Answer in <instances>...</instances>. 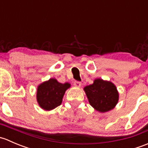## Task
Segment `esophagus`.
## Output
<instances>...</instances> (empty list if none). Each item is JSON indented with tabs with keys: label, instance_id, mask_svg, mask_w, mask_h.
Here are the masks:
<instances>
[{
	"label": "esophagus",
	"instance_id": "1",
	"mask_svg": "<svg viewBox=\"0 0 148 148\" xmlns=\"http://www.w3.org/2000/svg\"><path fill=\"white\" fill-rule=\"evenodd\" d=\"M74 85L76 86V87H80L82 86V83L78 81H75L74 82Z\"/></svg>",
	"mask_w": 148,
	"mask_h": 148
}]
</instances>
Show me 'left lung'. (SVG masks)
I'll return each instance as SVG.
<instances>
[{"instance_id":"8db88e82","label":"left lung","mask_w":148,"mask_h":148,"mask_svg":"<svg viewBox=\"0 0 148 148\" xmlns=\"http://www.w3.org/2000/svg\"><path fill=\"white\" fill-rule=\"evenodd\" d=\"M89 104L99 112L113 110L118 103L119 92L110 81L95 79L92 84L84 88Z\"/></svg>"}]
</instances>
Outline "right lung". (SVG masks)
Masks as SVG:
<instances>
[{
	"instance_id": "add662e5",
	"label": "right lung",
	"mask_w": 148,
	"mask_h": 148,
	"mask_svg": "<svg viewBox=\"0 0 148 148\" xmlns=\"http://www.w3.org/2000/svg\"><path fill=\"white\" fill-rule=\"evenodd\" d=\"M70 86L69 83L62 84L54 78L40 84L36 91V100L39 107L46 111L57 107L62 104L66 91Z\"/></svg>"
}]
</instances>
